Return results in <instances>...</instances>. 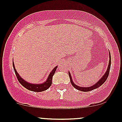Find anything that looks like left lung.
I'll return each mask as SVG.
<instances>
[{"label": "left lung", "mask_w": 122, "mask_h": 122, "mask_svg": "<svg viewBox=\"0 0 122 122\" xmlns=\"http://www.w3.org/2000/svg\"><path fill=\"white\" fill-rule=\"evenodd\" d=\"M111 65V54H110V52H109V62L108 69H107L105 74L104 75H103V76L101 78L100 80L98 81V82H97V83L95 84V85H94V86H91V87H79V86H77L76 85H75V84H74V82H73V81H72L71 75H70V73H69V77H70V82H71L72 86L75 88L77 89L78 90L84 91V92H87V91H91V90H94V89L100 87L101 86H102V85L105 82V81L107 80V78H108L109 74Z\"/></svg>", "instance_id": "1"}]
</instances>
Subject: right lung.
Instances as JSON below:
<instances>
[{
  "mask_svg": "<svg viewBox=\"0 0 122 122\" xmlns=\"http://www.w3.org/2000/svg\"><path fill=\"white\" fill-rule=\"evenodd\" d=\"M13 68L14 70V72H15V76H16L17 78L18 81H19L20 83L23 87L25 88H27V90H30V91H34V92H41V91H45L46 90H47V89L49 88L50 87L51 84H52V77H53V76L54 75L57 67V66L55 67L53 69V70L51 72L50 74H49L46 81L44 82V83L41 84H34L28 83V82H27V81H24L21 77L20 76L19 74L17 73V72L16 70H15V67H14V63H13Z\"/></svg>",
  "mask_w": 122,
  "mask_h": 122,
  "instance_id": "1",
  "label": "right lung"
}]
</instances>
